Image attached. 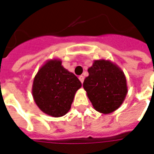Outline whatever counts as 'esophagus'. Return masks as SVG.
Segmentation results:
<instances>
[{
	"label": "esophagus",
	"mask_w": 154,
	"mask_h": 154,
	"mask_svg": "<svg viewBox=\"0 0 154 154\" xmlns=\"http://www.w3.org/2000/svg\"><path fill=\"white\" fill-rule=\"evenodd\" d=\"M79 80L81 81V83L83 84L84 80H85V77H84V76H82V75H81V76H79Z\"/></svg>",
	"instance_id": "1"
}]
</instances>
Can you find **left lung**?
I'll list each match as a JSON object with an SVG mask.
<instances>
[{
  "instance_id": "left-lung-1",
  "label": "left lung",
  "mask_w": 154,
  "mask_h": 154,
  "mask_svg": "<svg viewBox=\"0 0 154 154\" xmlns=\"http://www.w3.org/2000/svg\"><path fill=\"white\" fill-rule=\"evenodd\" d=\"M83 87L94 109L111 113L122 105L128 93L127 80L122 69L109 60H95L89 67Z\"/></svg>"
}]
</instances>
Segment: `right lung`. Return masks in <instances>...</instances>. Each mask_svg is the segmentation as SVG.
Listing matches in <instances>:
<instances>
[{"label":"right lung","mask_w":154,"mask_h":154,"mask_svg":"<svg viewBox=\"0 0 154 154\" xmlns=\"http://www.w3.org/2000/svg\"><path fill=\"white\" fill-rule=\"evenodd\" d=\"M81 83L73 73L62 66L60 59L48 60L33 79L32 95L43 113L53 117H63L70 109Z\"/></svg>","instance_id":"add662e5"}]
</instances>
